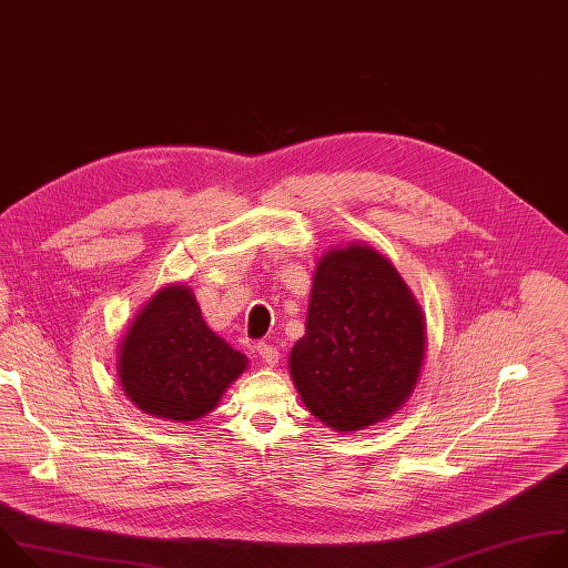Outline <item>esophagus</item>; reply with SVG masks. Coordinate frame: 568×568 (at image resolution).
<instances>
[{
  "instance_id": "34e87169",
  "label": "esophagus",
  "mask_w": 568,
  "mask_h": 568,
  "mask_svg": "<svg viewBox=\"0 0 568 568\" xmlns=\"http://www.w3.org/2000/svg\"><path fill=\"white\" fill-rule=\"evenodd\" d=\"M256 352H258V356L263 358V363L267 365V367H274L276 363H278V349L274 347V345H270V343H265V341H261L258 345H256Z\"/></svg>"
}]
</instances>
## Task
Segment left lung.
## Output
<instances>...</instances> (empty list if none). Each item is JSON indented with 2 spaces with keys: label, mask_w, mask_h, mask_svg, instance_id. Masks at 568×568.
<instances>
[{
  "label": "left lung",
  "mask_w": 568,
  "mask_h": 568,
  "mask_svg": "<svg viewBox=\"0 0 568 568\" xmlns=\"http://www.w3.org/2000/svg\"><path fill=\"white\" fill-rule=\"evenodd\" d=\"M424 352L422 307L386 256L352 243L318 258L305 334L290 352L292 382L316 419L354 433L393 417Z\"/></svg>",
  "instance_id": "obj_1"
}]
</instances>
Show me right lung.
<instances>
[{
    "instance_id": "obj_1",
    "label": "right lung",
    "mask_w": 568,
    "mask_h": 568,
    "mask_svg": "<svg viewBox=\"0 0 568 568\" xmlns=\"http://www.w3.org/2000/svg\"><path fill=\"white\" fill-rule=\"evenodd\" d=\"M245 367L247 356L207 327L184 285L158 290L131 321L118 352L124 395L144 415L178 424L212 413Z\"/></svg>"
}]
</instances>
